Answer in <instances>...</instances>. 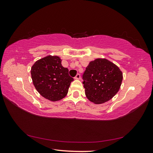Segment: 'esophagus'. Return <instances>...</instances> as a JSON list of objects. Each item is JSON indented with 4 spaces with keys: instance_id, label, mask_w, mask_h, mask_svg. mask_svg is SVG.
Here are the masks:
<instances>
[{
    "instance_id": "obj_1",
    "label": "esophagus",
    "mask_w": 153,
    "mask_h": 153,
    "mask_svg": "<svg viewBox=\"0 0 153 153\" xmlns=\"http://www.w3.org/2000/svg\"><path fill=\"white\" fill-rule=\"evenodd\" d=\"M74 78L76 79H79L80 78H81V76H80V75L79 74H77L76 76V77H74Z\"/></svg>"
}]
</instances>
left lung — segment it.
Segmentation results:
<instances>
[{
	"instance_id": "left-lung-1",
	"label": "left lung",
	"mask_w": 153,
	"mask_h": 153,
	"mask_svg": "<svg viewBox=\"0 0 153 153\" xmlns=\"http://www.w3.org/2000/svg\"><path fill=\"white\" fill-rule=\"evenodd\" d=\"M85 94L94 104L111 100L120 90L123 73L119 67L107 59L90 61L83 74Z\"/></svg>"
}]
</instances>
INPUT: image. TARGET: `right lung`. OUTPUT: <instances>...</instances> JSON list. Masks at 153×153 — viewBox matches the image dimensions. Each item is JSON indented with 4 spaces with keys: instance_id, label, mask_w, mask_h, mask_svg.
Segmentation results:
<instances>
[{
    "instance_id": "1",
    "label": "right lung",
    "mask_w": 153,
    "mask_h": 153,
    "mask_svg": "<svg viewBox=\"0 0 153 153\" xmlns=\"http://www.w3.org/2000/svg\"><path fill=\"white\" fill-rule=\"evenodd\" d=\"M58 56L48 55L36 61L31 68V76L39 94L51 101H58L66 97L74 79L63 67Z\"/></svg>"
}]
</instances>
